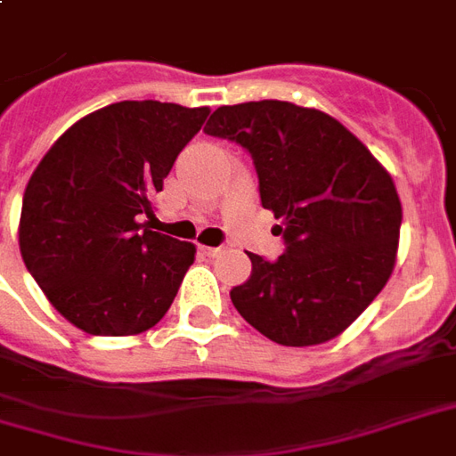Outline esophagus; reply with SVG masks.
<instances>
[{
    "mask_svg": "<svg viewBox=\"0 0 456 456\" xmlns=\"http://www.w3.org/2000/svg\"><path fill=\"white\" fill-rule=\"evenodd\" d=\"M200 251L208 256V258H215L217 254H222V246H200Z\"/></svg>",
    "mask_w": 456,
    "mask_h": 456,
    "instance_id": "obj_1",
    "label": "esophagus"
}]
</instances>
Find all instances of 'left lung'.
Instances as JSON below:
<instances>
[{
    "instance_id": "obj_1",
    "label": "left lung",
    "mask_w": 456,
    "mask_h": 456,
    "mask_svg": "<svg viewBox=\"0 0 456 456\" xmlns=\"http://www.w3.org/2000/svg\"><path fill=\"white\" fill-rule=\"evenodd\" d=\"M205 133L251 154L261 205L285 239L278 261L248 254L254 271L232 305L280 346L336 338L396 263L401 200L387 168L336 118L288 101L222 106Z\"/></svg>"
}]
</instances>
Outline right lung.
I'll return each mask as SVG.
<instances>
[{"label": "right lung", "mask_w": 456, "mask_h": 456, "mask_svg": "<svg viewBox=\"0 0 456 456\" xmlns=\"http://www.w3.org/2000/svg\"><path fill=\"white\" fill-rule=\"evenodd\" d=\"M208 113L110 103L77 120L33 171L19 224L23 263L77 329L134 336L168 312L195 246L151 232V198Z\"/></svg>", "instance_id": "right-lung-1"}]
</instances>
